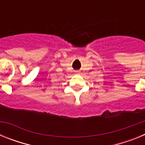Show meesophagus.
<instances>
[{"label": "esophagus", "mask_w": 145, "mask_h": 145, "mask_svg": "<svg viewBox=\"0 0 145 145\" xmlns=\"http://www.w3.org/2000/svg\"><path fill=\"white\" fill-rule=\"evenodd\" d=\"M76 72H78V71H76Z\"/></svg>", "instance_id": "esophagus-1"}]
</instances>
